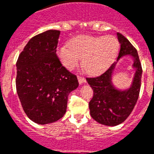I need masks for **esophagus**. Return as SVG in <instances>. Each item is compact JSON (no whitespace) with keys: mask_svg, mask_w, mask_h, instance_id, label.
<instances>
[{"mask_svg":"<svg viewBox=\"0 0 154 154\" xmlns=\"http://www.w3.org/2000/svg\"><path fill=\"white\" fill-rule=\"evenodd\" d=\"M77 79H78V82H79L80 85L83 84L84 82H85V79L84 77H80V76H78V77H77Z\"/></svg>","mask_w":154,"mask_h":154,"instance_id":"obj_1","label":"esophagus"}]
</instances>
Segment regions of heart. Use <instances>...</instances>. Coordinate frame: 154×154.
<instances>
[{"label":"heart","instance_id":"obj_1","mask_svg":"<svg viewBox=\"0 0 154 154\" xmlns=\"http://www.w3.org/2000/svg\"><path fill=\"white\" fill-rule=\"evenodd\" d=\"M119 43L114 37H94L81 35L72 38L69 45H62L57 51L59 60L67 69L82 65L90 75L102 73L110 67L117 56Z\"/></svg>","mask_w":154,"mask_h":154}]
</instances>
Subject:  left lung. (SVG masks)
Here are the masks:
<instances>
[{
    "label": "left lung",
    "mask_w": 154,
    "mask_h": 154,
    "mask_svg": "<svg viewBox=\"0 0 154 154\" xmlns=\"http://www.w3.org/2000/svg\"><path fill=\"white\" fill-rule=\"evenodd\" d=\"M117 36L121 45L117 62L100 77L86 78L94 90V97L89 103L90 115L96 122L108 126L121 124L131 113L138 99L142 75L136 49L123 35L117 32ZM125 56L133 58L132 67L135 72L131 85L126 89H120L113 84L112 76L117 62Z\"/></svg>",
    "instance_id": "obj_1"
}]
</instances>
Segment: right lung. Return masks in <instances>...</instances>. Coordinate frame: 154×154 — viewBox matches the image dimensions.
<instances>
[{
    "instance_id": "add662e5",
    "label": "right lung",
    "mask_w": 154,
    "mask_h": 154,
    "mask_svg": "<svg viewBox=\"0 0 154 154\" xmlns=\"http://www.w3.org/2000/svg\"><path fill=\"white\" fill-rule=\"evenodd\" d=\"M60 33L50 29L31 38L17 61V93L28 117L39 125L60 119L79 85L56 54Z\"/></svg>"
}]
</instances>
